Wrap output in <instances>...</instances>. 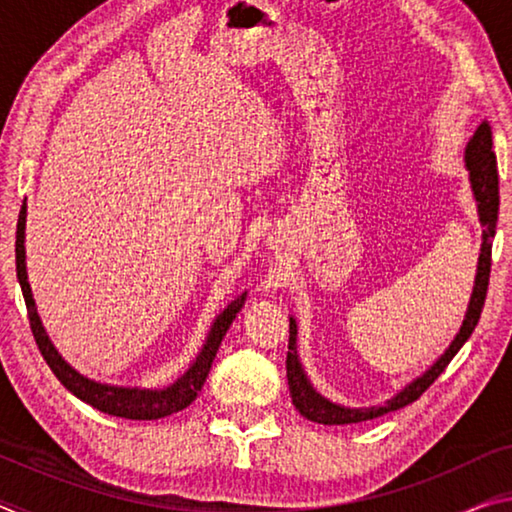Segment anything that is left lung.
Returning a JSON list of instances; mask_svg holds the SVG:
<instances>
[{
    "label": "left lung",
    "mask_w": 512,
    "mask_h": 512,
    "mask_svg": "<svg viewBox=\"0 0 512 512\" xmlns=\"http://www.w3.org/2000/svg\"><path fill=\"white\" fill-rule=\"evenodd\" d=\"M465 169L470 173V187L476 201V212H479V221L483 228L481 235V253L479 264H476V277L474 289L470 296V305H467L463 325L449 343V348L433 361V366L422 372L420 377L409 381L400 393H395L391 400L384 404L372 406H343L336 404L327 397L320 395L307 377L305 368H302L298 357V325L296 318H289V354H287V379L293 406L305 415L307 420L318 424H352V422H366L375 420L379 415H386L391 411L402 409V406L411 404L427 391V388L440 377V372L447 368V363L454 359V354L463 348V343L470 339L476 323H479L485 293H488V280H490V255H492V239H495L497 230V214H499V173H497V158L492 151V131L488 121H481L476 128L470 142L465 146Z\"/></svg>",
    "instance_id": "8db88e82"
}]
</instances>
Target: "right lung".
I'll return each mask as SVG.
<instances>
[{"mask_svg":"<svg viewBox=\"0 0 512 512\" xmlns=\"http://www.w3.org/2000/svg\"><path fill=\"white\" fill-rule=\"evenodd\" d=\"M24 230H27V201L22 203L20 216H17V232H15V268H17V280L24 293V302L29 309V323L31 332L36 336V343L45 357L47 366L58 377L69 393H74L85 404L94 406L108 415H117V418L126 420H158L167 418L171 413H178L187 409L189 404L196 400L198 391H201L207 372L212 368V361L216 357V350L223 341L225 332H228L232 320L244 307L248 293H239L235 300L228 302L207 332V339L203 343L201 352L196 354L192 366H189L183 375H180L173 384L164 388H140V386H115V384H103V381H94L90 377L81 375L79 370L69 366V363L60 357V352L51 343L47 329L42 327V320L38 316L36 300H33L29 275H27V248H24Z\"/></svg>","mask_w":512,"mask_h":512,"instance_id":"1","label":"right lung"}]
</instances>
